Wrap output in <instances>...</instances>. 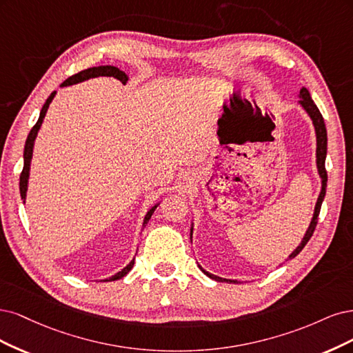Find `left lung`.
<instances>
[{
	"label": "left lung",
	"instance_id": "obj_1",
	"mask_svg": "<svg viewBox=\"0 0 353 353\" xmlns=\"http://www.w3.org/2000/svg\"><path fill=\"white\" fill-rule=\"evenodd\" d=\"M299 105L305 110L306 114L310 116L311 121H312V126H314V130H315V138H316V151H315V157H316V170H318V174H320L321 177V190H320V195H318V199H316V203H315V208H314V214H312V219H311V223L308 225V230L305 232V236L302 237V241L299 243V246L294 249V251L288 256V259H292L296 256L302 249L305 248V245L308 243V241L311 239L314 230H315V225H316V221H318V214H320V210H321V203L324 201V196H325V189H327V172H325V157H327V130H325V124H324V119L321 116L320 110H318V107L315 105V102L312 101L311 98V94L310 90L306 88H302L299 90ZM192 233H193V223L190 225V239H192ZM199 268L202 270V272L205 276H208L210 279L215 280V281H225V283H241L239 280H230V279H223V277H219L215 274H211V272H208L207 270H203L201 265Z\"/></svg>",
	"mask_w": 353,
	"mask_h": 353
}]
</instances>
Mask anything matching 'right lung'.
<instances>
[{"instance_id":"right-lung-1","label":"right lung","mask_w":353,"mask_h":353,"mask_svg":"<svg viewBox=\"0 0 353 353\" xmlns=\"http://www.w3.org/2000/svg\"><path fill=\"white\" fill-rule=\"evenodd\" d=\"M99 76H108V77H114L117 79V81H120L123 85H126L128 81H129V76L124 73L123 70H120L119 67L116 65H98V67H90V69H86V70H82L81 73L77 74H73L70 76L69 79H65V81L61 83V88L64 86H72V85H76V83H81V82H85V81H89V79H94V77H99ZM55 90L54 92L48 97V99L45 101V104L39 112V119L37 121L35 126L32 128L30 133L28 134V139H26V143H25V152H23V160H25V164H23V172H21L20 174V196L21 199H23V203L26 202V193H28V185H29V174H30V163H32V155H33V146H35V139L38 136V132L42 126V121L45 119V114H47L48 111V107L51 104V101L54 99L55 97ZM160 205V202L154 203V205L148 210V212L145 214V219H143V224H142V229H145V225L148 224V221H150L151 215L154 214V211L157 210V207ZM133 264H134V258L130 261V263L124 267L123 270H120L119 272H116L114 276H111L108 279H104L101 281H114V280H120L123 279L124 276L128 274V272L133 268Z\"/></svg>"}]
</instances>
